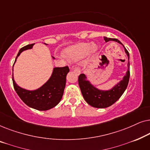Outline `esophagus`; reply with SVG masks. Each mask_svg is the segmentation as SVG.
Masks as SVG:
<instances>
[{
  "mask_svg": "<svg viewBox=\"0 0 150 150\" xmlns=\"http://www.w3.org/2000/svg\"><path fill=\"white\" fill-rule=\"evenodd\" d=\"M71 69H72V70L76 71V73L78 74H79L81 73V71H80V69L78 68V67H71Z\"/></svg>",
  "mask_w": 150,
  "mask_h": 150,
  "instance_id": "1",
  "label": "esophagus"
}]
</instances>
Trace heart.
Instances as JSON below:
<instances>
[{
    "instance_id": "1",
    "label": "heart",
    "mask_w": 150,
    "mask_h": 150,
    "mask_svg": "<svg viewBox=\"0 0 150 150\" xmlns=\"http://www.w3.org/2000/svg\"><path fill=\"white\" fill-rule=\"evenodd\" d=\"M97 49V46L91 43H79L65 49L64 55L70 60L76 61L87 56L90 52H95Z\"/></svg>"
}]
</instances>
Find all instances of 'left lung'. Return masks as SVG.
Here are the masks:
<instances>
[{"mask_svg":"<svg viewBox=\"0 0 150 150\" xmlns=\"http://www.w3.org/2000/svg\"><path fill=\"white\" fill-rule=\"evenodd\" d=\"M104 40L106 42L109 41H114L122 45L124 47L125 52L126 53L128 59V70L126 75L123 77V79L117 83L112 89L110 90H100L92 85L91 82L87 80V76L81 74L79 77V84L81 93L83 94L84 99L89 105L95 108H103L111 106L115 102L120 99V98L124 93L128 86L129 79H130V62L129 58L130 55L122 43L117 39L108 38L104 37Z\"/></svg>","mask_w":150,"mask_h":150,"instance_id":"8db88e82","label":"left lung"}]
</instances>
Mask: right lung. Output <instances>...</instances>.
Wrapping results in <instances>:
<instances>
[{"instance_id": "1", "label": "right lung", "mask_w": 150, "mask_h": 150, "mask_svg": "<svg viewBox=\"0 0 150 150\" xmlns=\"http://www.w3.org/2000/svg\"><path fill=\"white\" fill-rule=\"evenodd\" d=\"M34 44H28L20 49L14 63L23 51L31 49ZM52 59H54L53 57ZM69 71L67 66L54 67L46 83L38 89L31 91L19 87L14 81L13 75L12 81L16 93L26 105L38 110H47L56 106L60 102L66 84V76Z\"/></svg>"}]
</instances>
